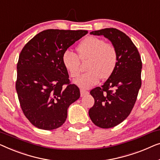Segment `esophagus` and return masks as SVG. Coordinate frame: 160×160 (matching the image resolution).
I'll use <instances>...</instances> for the list:
<instances>
[{
	"mask_svg": "<svg viewBox=\"0 0 160 160\" xmlns=\"http://www.w3.org/2000/svg\"><path fill=\"white\" fill-rule=\"evenodd\" d=\"M88 93H89L88 91H84V90H80V96H81V97H82V96L87 95V94H88Z\"/></svg>",
	"mask_w": 160,
	"mask_h": 160,
	"instance_id": "34e87169",
	"label": "esophagus"
}]
</instances>
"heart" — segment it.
I'll return each instance as SVG.
<instances>
[{
	"instance_id": "heart-1",
	"label": "heart",
	"mask_w": 160,
	"mask_h": 160,
	"mask_svg": "<svg viewBox=\"0 0 160 160\" xmlns=\"http://www.w3.org/2000/svg\"><path fill=\"white\" fill-rule=\"evenodd\" d=\"M79 57L67 50L63 53L62 63L72 78L80 75V59L87 61V72L75 80V84L82 89H88L97 84L100 78L107 79L112 75L118 64V51L111 43L96 37H88L78 46ZM80 58L79 59V58Z\"/></svg>"
}]
</instances>
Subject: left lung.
Segmentation results:
<instances>
[{
  "label": "left lung",
  "instance_id": "8db88e82",
  "mask_svg": "<svg viewBox=\"0 0 160 160\" xmlns=\"http://www.w3.org/2000/svg\"><path fill=\"white\" fill-rule=\"evenodd\" d=\"M107 38L118 51L114 72L103 83L91 91L95 103L88 114L94 124L110 128L124 121L132 111L141 86L142 62L138 49L124 32L105 28L90 32Z\"/></svg>",
  "mask_w": 160,
  "mask_h": 160
}]
</instances>
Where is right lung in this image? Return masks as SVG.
Wrapping results in <instances>:
<instances>
[{"mask_svg":"<svg viewBox=\"0 0 160 160\" xmlns=\"http://www.w3.org/2000/svg\"><path fill=\"white\" fill-rule=\"evenodd\" d=\"M87 33V30H44L20 53L16 90L23 113L36 128L51 130L61 127L69 107L80 98L78 87L69 84L62 56Z\"/></svg>","mask_w":160,"mask_h":160,"instance_id":"obj_1","label":"right lung"}]
</instances>
